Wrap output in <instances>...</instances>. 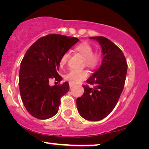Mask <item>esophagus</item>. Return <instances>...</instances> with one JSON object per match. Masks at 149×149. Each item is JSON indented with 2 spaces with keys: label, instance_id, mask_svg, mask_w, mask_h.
<instances>
[{
  "label": "esophagus",
  "instance_id": "esophagus-1",
  "mask_svg": "<svg viewBox=\"0 0 149 149\" xmlns=\"http://www.w3.org/2000/svg\"><path fill=\"white\" fill-rule=\"evenodd\" d=\"M69 86H70V88L71 89L73 86H74V84H72V83H69Z\"/></svg>",
  "mask_w": 149,
  "mask_h": 149
}]
</instances>
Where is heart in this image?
Here are the masks:
<instances>
[{
    "label": "heart",
    "mask_w": 149,
    "mask_h": 149,
    "mask_svg": "<svg viewBox=\"0 0 149 149\" xmlns=\"http://www.w3.org/2000/svg\"><path fill=\"white\" fill-rule=\"evenodd\" d=\"M75 50L83 57V64L91 69H93L98 65L100 56L97 52H93V47L87 42H83L78 45ZM69 57L68 53H65L61 57L60 65L64 66ZM88 77V72L86 70H71L65 75V79L72 84L80 83Z\"/></svg>",
    "instance_id": "obj_1"
}]
</instances>
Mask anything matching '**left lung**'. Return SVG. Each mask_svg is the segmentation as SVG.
<instances>
[{
    "label": "left lung",
    "instance_id": "8db88e82",
    "mask_svg": "<svg viewBox=\"0 0 149 149\" xmlns=\"http://www.w3.org/2000/svg\"><path fill=\"white\" fill-rule=\"evenodd\" d=\"M99 42L102 51L100 67L87 80L93 87L83 85L84 93L77 99L81 117L97 121L107 117L115 107L123 91L127 64L122 51L104 36L90 37Z\"/></svg>",
    "mask_w": 149,
    "mask_h": 149
}]
</instances>
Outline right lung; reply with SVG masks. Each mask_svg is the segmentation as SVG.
<instances>
[{
    "label": "right lung",
    "mask_w": 149,
    "mask_h": 149,
    "mask_svg": "<svg viewBox=\"0 0 149 149\" xmlns=\"http://www.w3.org/2000/svg\"><path fill=\"white\" fill-rule=\"evenodd\" d=\"M75 37L48 34L30 47L21 62L19 87L24 107L32 116L47 119L58 113L63 95L69 91L68 83L50 86V79L60 82V60L79 41Z\"/></svg>",
    "instance_id": "right-lung-1"
}]
</instances>
